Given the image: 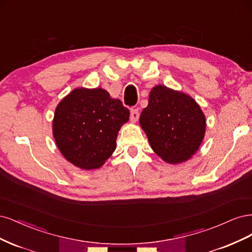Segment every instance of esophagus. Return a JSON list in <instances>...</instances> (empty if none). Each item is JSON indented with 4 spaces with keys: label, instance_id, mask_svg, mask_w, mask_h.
<instances>
[{
    "label": "esophagus",
    "instance_id": "obj_1",
    "mask_svg": "<svg viewBox=\"0 0 252 252\" xmlns=\"http://www.w3.org/2000/svg\"><path fill=\"white\" fill-rule=\"evenodd\" d=\"M139 118V110L138 109H132L131 114H129V119H131L132 123H136V121Z\"/></svg>",
    "mask_w": 252,
    "mask_h": 252
}]
</instances>
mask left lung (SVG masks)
Masks as SVG:
<instances>
[{
  "instance_id": "obj_1",
  "label": "left lung",
  "mask_w": 252,
  "mask_h": 252,
  "mask_svg": "<svg viewBox=\"0 0 252 252\" xmlns=\"http://www.w3.org/2000/svg\"><path fill=\"white\" fill-rule=\"evenodd\" d=\"M139 120L153 151L173 164L189 159L205 134V116L198 103L161 85L152 89Z\"/></svg>"
}]
</instances>
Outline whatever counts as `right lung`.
I'll list each match as a JSON object with an SVG mask.
<instances>
[{"label":"right lung","mask_w":252,"mask_h":252,"mask_svg":"<svg viewBox=\"0 0 252 252\" xmlns=\"http://www.w3.org/2000/svg\"><path fill=\"white\" fill-rule=\"evenodd\" d=\"M128 116L123 102L103 89H75L56 107V145L75 166L98 168L115 151L117 134Z\"/></svg>","instance_id":"right-lung-1"}]
</instances>
